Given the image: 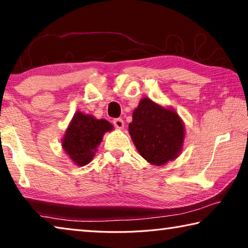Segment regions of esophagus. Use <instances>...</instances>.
Instances as JSON below:
<instances>
[{
  "label": "esophagus",
  "instance_id": "esophagus-1",
  "mask_svg": "<svg viewBox=\"0 0 248 248\" xmlns=\"http://www.w3.org/2000/svg\"><path fill=\"white\" fill-rule=\"evenodd\" d=\"M114 125L117 128V129H124V120L121 118H116L114 119Z\"/></svg>",
  "mask_w": 248,
  "mask_h": 248
}]
</instances>
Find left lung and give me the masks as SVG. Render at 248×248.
Listing matches in <instances>:
<instances>
[{"mask_svg": "<svg viewBox=\"0 0 248 248\" xmlns=\"http://www.w3.org/2000/svg\"><path fill=\"white\" fill-rule=\"evenodd\" d=\"M129 133L138 152L150 164L162 166L182 152L185 127L177 112L148 97L133 110Z\"/></svg>", "mask_w": 248, "mask_h": 248, "instance_id": "left-lung-1", "label": "left lung"}]
</instances>
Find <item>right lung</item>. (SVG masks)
<instances>
[{"instance_id": "right-lung-1", "label": "right lung", "mask_w": 248, "mask_h": 248, "mask_svg": "<svg viewBox=\"0 0 248 248\" xmlns=\"http://www.w3.org/2000/svg\"><path fill=\"white\" fill-rule=\"evenodd\" d=\"M112 124L92 115L75 112L62 140V148L78 166H84L93 159L104 133L111 131Z\"/></svg>"}]
</instances>
